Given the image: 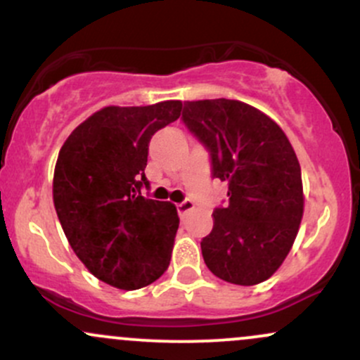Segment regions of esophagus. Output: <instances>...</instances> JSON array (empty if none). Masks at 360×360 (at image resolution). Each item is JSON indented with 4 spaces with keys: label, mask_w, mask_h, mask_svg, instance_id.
I'll use <instances>...</instances> for the list:
<instances>
[{
    "label": "esophagus",
    "mask_w": 360,
    "mask_h": 360,
    "mask_svg": "<svg viewBox=\"0 0 360 360\" xmlns=\"http://www.w3.org/2000/svg\"><path fill=\"white\" fill-rule=\"evenodd\" d=\"M193 208H194V203H193V201H191V200H184L183 203L177 205V213H179L181 217H184V214L188 213V212H191Z\"/></svg>",
    "instance_id": "obj_1"
}]
</instances>
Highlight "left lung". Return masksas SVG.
Wrapping results in <instances>:
<instances>
[{"instance_id": "left-lung-1", "label": "left lung", "mask_w": 360, "mask_h": 360, "mask_svg": "<svg viewBox=\"0 0 360 360\" xmlns=\"http://www.w3.org/2000/svg\"><path fill=\"white\" fill-rule=\"evenodd\" d=\"M183 123L210 154L212 176L229 183L201 240L205 264L226 283L269 279L286 259L303 217L295 150L276 122L235 100L186 101Z\"/></svg>"}]
</instances>
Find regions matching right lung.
I'll return each instance as SVG.
<instances>
[{"label":"right lung","instance_id":"add662e5","mask_svg":"<svg viewBox=\"0 0 360 360\" xmlns=\"http://www.w3.org/2000/svg\"><path fill=\"white\" fill-rule=\"evenodd\" d=\"M183 103L108 106L82 122L59 152L53 205L91 274L139 289L164 274L179 226L176 206L143 196L148 142L179 118Z\"/></svg>","mask_w":360,"mask_h":360}]
</instances>
